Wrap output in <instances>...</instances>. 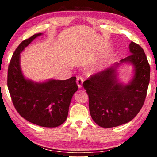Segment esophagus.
<instances>
[{
	"instance_id": "esophagus-1",
	"label": "esophagus",
	"mask_w": 157,
	"mask_h": 157,
	"mask_svg": "<svg viewBox=\"0 0 157 157\" xmlns=\"http://www.w3.org/2000/svg\"><path fill=\"white\" fill-rule=\"evenodd\" d=\"M83 82H84V79L82 77L79 76L77 78V84H78L79 89H81L82 87V85H83Z\"/></svg>"
}]
</instances>
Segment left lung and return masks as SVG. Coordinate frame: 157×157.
<instances>
[{
  "label": "left lung",
  "mask_w": 157,
  "mask_h": 157,
  "mask_svg": "<svg viewBox=\"0 0 157 157\" xmlns=\"http://www.w3.org/2000/svg\"><path fill=\"white\" fill-rule=\"evenodd\" d=\"M129 48L131 55L84 82L91 118L102 127L109 128L128 123L144 104L150 82V64L139 44L132 41ZM124 63H131L134 67V75L127 85L117 79L116 68Z\"/></svg>",
  "instance_id": "1"
}]
</instances>
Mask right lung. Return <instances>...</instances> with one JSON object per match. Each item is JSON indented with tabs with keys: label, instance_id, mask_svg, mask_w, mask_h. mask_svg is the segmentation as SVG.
I'll use <instances>...</instances> for the list:
<instances>
[{
	"label": "right lung",
	"instance_id": "right-lung-1",
	"mask_svg": "<svg viewBox=\"0 0 157 157\" xmlns=\"http://www.w3.org/2000/svg\"><path fill=\"white\" fill-rule=\"evenodd\" d=\"M41 34H34L15 50L8 66L7 86L13 105L23 118L41 127H56L67 118L71 99L78 87L76 77L66 80L34 82L23 75L20 53Z\"/></svg>",
	"mask_w": 157,
	"mask_h": 157
}]
</instances>
